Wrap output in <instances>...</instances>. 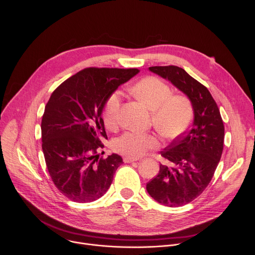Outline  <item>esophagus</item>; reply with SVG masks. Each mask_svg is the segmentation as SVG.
Instances as JSON below:
<instances>
[{
	"label": "esophagus",
	"instance_id": "esophagus-1",
	"mask_svg": "<svg viewBox=\"0 0 255 255\" xmlns=\"http://www.w3.org/2000/svg\"><path fill=\"white\" fill-rule=\"evenodd\" d=\"M138 159L137 158H132V157H124L123 158V161L125 162V163H131V162H134V161H137Z\"/></svg>",
	"mask_w": 255,
	"mask_h": 255
}]
</instances>
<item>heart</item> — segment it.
I'll use <instances>...</instances> for the list:
<instances>
[{"label": "heart", "mask_w": 255, "mask_h": 255, "mask_svg": "<svg viewBox=\"0 0 255 255\" xmlns=\"http://www.w3.org/2000/svg\"><path fill=\"white\" fill-rule=\"evenodd\" d=\"M134 95L152 111L154 125L165 136L174 137L183 132L193 117L190 100L183 95L171 96L170 88L155 77L139 81L133 88ZM121 92L117 91L108 98L103 113L105 125L113 129L119 122ZM158 138L151 133L127 131L113 142L114 149L132 158H137L158 145Z\"/></svg>", "instance_id": "b5f03b06"}]
</instances>
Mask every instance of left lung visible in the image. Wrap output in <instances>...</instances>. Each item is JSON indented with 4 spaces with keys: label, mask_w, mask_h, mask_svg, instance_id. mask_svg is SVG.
<instances>
[{
    "label": "left lung",
    "mask_w": 255,
    "mask_h": 255,
    "mask_svg": "<svg viewBox=\"0 0 255 255\" xmlns=\"http://www.w3.org/2000/svg\"><path fill=\"white\" fill-rule=\"evenodd\" d=\"M149 70L169 81L191 101L194 121L161 155L170 163L160 164L158 174L146 185L148 194L167 207L187 205L208 187L220 161L224 125L209 90L175 65L151 66Z\"/></svg>",
    "instance_id": "left-lung-1"
}]
</instances>
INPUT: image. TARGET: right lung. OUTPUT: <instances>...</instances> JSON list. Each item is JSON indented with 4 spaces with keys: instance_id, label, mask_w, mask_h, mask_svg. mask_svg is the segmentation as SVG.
I'll return each mask as SVG.
<instances>
[{
    "instance_id": "right-lung-1",
    "label": "right lung",
    "mask_w": 255,
    "mask_h": 255,
    "mask_svg": "<svg viewBox=\"0 0 255 255\" xmlns=\"http://www.w3.org/2000/svg\"><path fill=\"white\" fill-rule=\"evenodd\" d=\"M138 72L89 67L51 94L41 121L42 150L53 184L69 200L91 203L110 188L123 159L116 153L100 157L108 139L102 114L110 95Z\"/></svg>"
}]
</instances>
